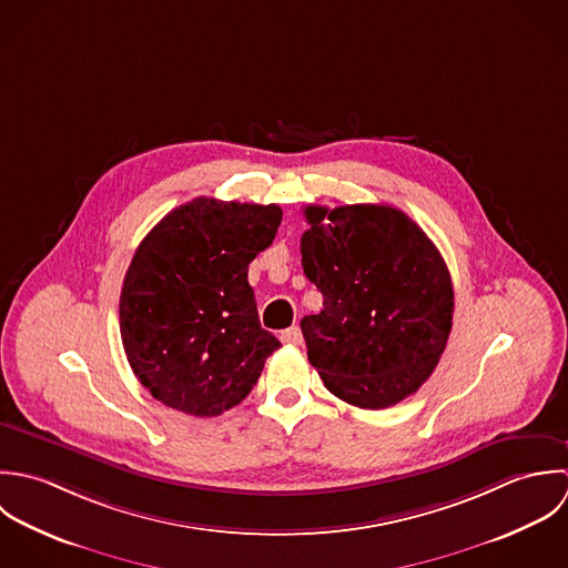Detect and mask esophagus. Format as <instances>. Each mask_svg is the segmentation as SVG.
I'll return each instance as SVG.
<instances>
[{"label": "esophagus", "instance_id": "obj_1", "mask_svg": "<svg viewBox=\"0 0 568 568\" xmlns=\"http://www.w3.org/2000/svg\"><path fill=\"white\" fill-rule=\"evenodd\" d=\"M281 342L285 344H303V334L298 327H290L285 332H281Z\"/></svg>", "mask_w": 568, "mask_h": 568}]
</instances>
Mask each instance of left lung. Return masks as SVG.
I'll return each mask as SVG.
<instances>
[{
  "mask_svg": "<svg viewBox=\"0 0 568 568\" xmlns=\"http://www.w3.org/2000/svg\"><path fill=\"white\" fill-rule=\"evenodd\" d=\"M305 220L303 270L323 294V312L301 321L307 357L342 402L395 406L433 375L448 344V265L388 204L307 206Z\"/></svg>",
  "mask_w": 568,
  "mask_h": 568,
  "instance_id": "obj_1",
  "label": "left lung"
}]
</instances>
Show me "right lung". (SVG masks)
<instances>
[{"label": "right lung", "mask_w": 568, "mask_h": 568, "mask_svg": "<svg viewBox=\"0 0 568 568\" xmlns=\"http://www.w3.org/2000/svg\"><path fill=\"white\" fill-rule=\"evenodd\" d=\"M276 204L197 197L138 245L120 294V336L164 406L217 417L247 397L281 346L258 323L247 265L276 236Z\"/></svg>", "instance_id": "1"}]
</instances>
